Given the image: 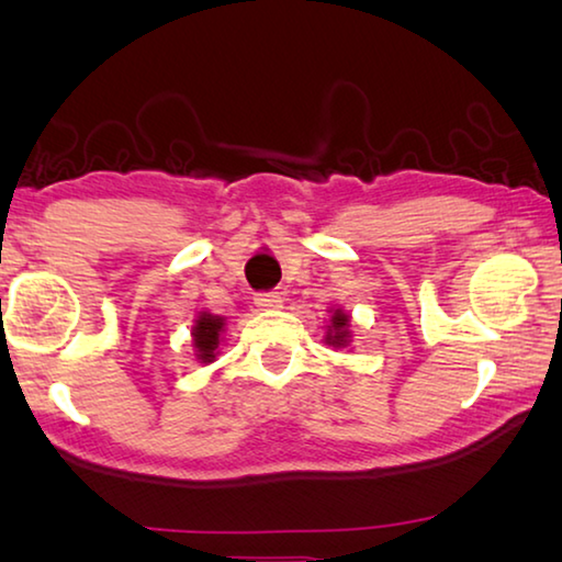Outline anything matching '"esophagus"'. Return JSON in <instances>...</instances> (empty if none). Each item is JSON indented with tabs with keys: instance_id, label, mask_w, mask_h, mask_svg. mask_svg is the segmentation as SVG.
I'll return each instance as SVG.
<instances>
[{
	"instance_id": "obj_1",
	"label": "esophagus",
	"mask_w": 562,
	"mask_h": 562,
	"mask_svg": "<svg viewBox=\"0 0 562 562\" xmlns=\"http://www.w3.org/2000/svg\"><path fill=\"white\" fill-rule=\"evenodd\" d=\"M256 306H259L261 311H273V308H281L283 306V299L279 296V293H256L254 299Z\"/></svg>"
}]
</instances>
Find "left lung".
<instances>
[{
	"label": "left lung",
	"mask_w": 562,
	"mask_h": 562,
	"mask_svg": "<svg viewBox=\"0 0 562 562\" xmlns=\"http://www.w3.org/2000/svg\"><path fill=\"white\" fill-rule=\"evenodd\" d=\"M328 313H330V318L326 323V336H323V340H326V346L336 348V350L348 348L352 342L350 313H346L340 306H333Z\"/></svg>",
	"instance_id": "1"
}]
</instances>
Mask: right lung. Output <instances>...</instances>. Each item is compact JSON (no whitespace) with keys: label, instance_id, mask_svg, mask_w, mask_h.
<instances>
[{"label":"right lung","instance_id":"1","mask_svg":"<svg viewBox=\"0 0 562 562\" xmlns=\"http://www.w3.org/2000/svg\"><path fill=\"white\" fill-rule=\"evenodd\" d=\"M226 318L216 316L210 311H196L194 326H192V348L194 358L202 366H210L220 356V346L224 342Z\"/></svg>","mask_w":562,"mask_h":562}]
</instances>
